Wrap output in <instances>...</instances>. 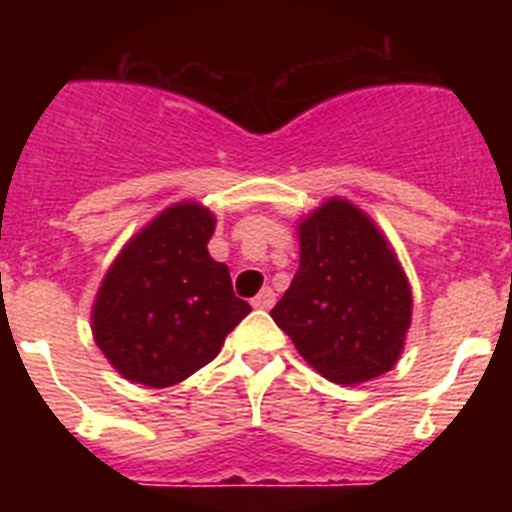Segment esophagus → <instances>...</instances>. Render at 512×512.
<instances>
[{"label":"esophagus","instance_id":"esophagus-1","mask_svg":"<svg viewBox=\"0 0 512 512\" xmlns=\"http://www.w3.org/2000/svg\"><path fill=\"white\" fill-rule=\"evenodd\" d=\"M274 302H277V295H274V292L266 287V289H261L259 295L253 297L251 305L256 307V310H271V307H274Z\"/></svg>","mask_w":512,"mask_h":512}]
</instances>
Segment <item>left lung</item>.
<instances>
[{
    "instance_id": "left-lung-1",
    "label": "left lung",
    "mask_w": 512,
    "mask_h": 512,
    "mask_svg": "<svg viewBox=\"0 0 512 512\" xmlns=\"http://www.w3.org/2000/svg\"><path fill=\"white\" fill-rule=\"evenodd\" d=\"M413 295L377 225L328 200L300 223V269L271 318L302 359L338 384L369 382L402 354Z\"/></svg>"
}]
</instances>
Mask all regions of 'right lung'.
<instances>
[{"mask_svg":"<svg viewBox=\"0 0 512 512\" xmlns=\"http://www.w3.org/2000/svg\"><path fill=\"white\" fill-rule=\"evenodd\" d=\"M215 217L194 202L164 210L122 248L92 310L94 341L117 372L171 387L210 364L251 312L212 261Z\"/></svg>","mask_w":512,"mask_h":512,"instance_id":"1","label":"right lung"}]
</instances>
